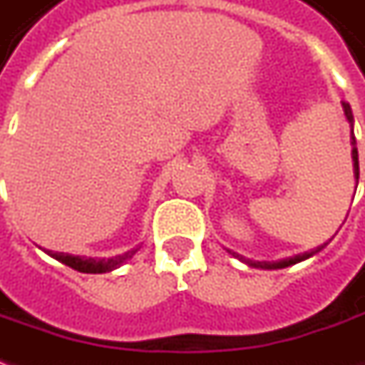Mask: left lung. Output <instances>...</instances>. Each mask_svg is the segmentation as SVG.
Wrapping results in <instances>:
<instances>
[{"label": "left lung", "mask_w": 365, "mask_h": 365, "mask_svg": "<svg viewBox=\"0 0 365 365\" xmlns=\"http://www.w3.org/2000/svg\"><path fill=\"white\" fill-rule=\"evenodd\" d=\"M341 106H344V114H346V120L349 122V143H351V160H354V177L356 180L359 178V163H358V148H356V136H354V114H351V108H349L348 102H341ZM327 245V243H325ZM325 245L317 247V249H312V251H307V253H302V255H295V257H287V259H281V261H251V259H245L243 255H239V253H233L239 261H243L247 263L249 267H257V269H283V267H289V265H295V263H299V261H305V259H309V257H314L315 253H319Z\"/></svg>", "instance_id": "obj_1"}]
</instances>
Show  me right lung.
Listing matches in <instances>:
<instances>
[{
    "mask_svg": "<svg viewBox=\"0 0 365 365\" xmlns=\"http://www.w3.org/2000/svg\"><path fill=\"white\" fill-rule=\"evenodd\" d=\"M140 247H134L130 251H126L124 255L110 257V259H94V257H80V255H68V253H53V251H48V255L58 259L60 263L68 265V267L76 269L80 273H108V271H114L118 269L122 263H126Z\"/></svg>",
    "mask_w": 365,
    "mask_h": 365,
    "instance_id": "right-lung-1",
    "label": "right lung"
}]
</instances>
